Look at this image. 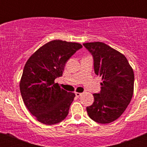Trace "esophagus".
Instances as JSON below:
<instances>
[{
    "label": "esophagus",
    "instance_id": "esophagus-1",
    "mask_svg": "<svg viewBox=\"0 0 147 147\" xmlns=\"http://www.w3.org/2000/svg\"><path fill=\"white\" fill-rule=\"evenodd\" d=\"M75 95H76V96L77 97H80L82 96V93H78V92H76V93H75Z\"/></svg>",
    "mask_w": 147,
    "mask_h": 147
}]
</instances>
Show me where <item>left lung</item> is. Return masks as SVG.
<instances>
[{"label": "left lung", "mask_w": 147, "mask_h": 147, "mask_svg": "<svg viewBox=\"0 0 147 147\" xmlns=\"http://www.w3.org/2000/svg\"><path fill=\"white\" fill-rule=\"evenodd\" d=\"M93 58L95 74L102 76L101 91L87 107L89 117L100 124L119 119L132 99L134 72L125 56L101 42L83 43Z\"/></svg>", "instance_id": "1"}]
</instances>
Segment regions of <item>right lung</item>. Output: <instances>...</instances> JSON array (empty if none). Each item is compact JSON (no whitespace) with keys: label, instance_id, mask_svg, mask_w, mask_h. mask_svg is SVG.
I'll return each instance as SVG.
<instances>
[{"label":"right lung","instance_id":"right-lung-1","mask_svg":"<svg viewBox=\"0 0 147 147\" xmlns=\"http://www.w3.org/2000/svg\"><path fill=\"white\" fill-rule=\"evenodd\" d=\"M82 45L55 40L36 51L26 62L20 82L23 102L37 121L47 125L59 123L69 112L75 94L54 82L62 76L66 62Z\"/></svg>","mask_w":147,"mask_h":147}]
</instances>
